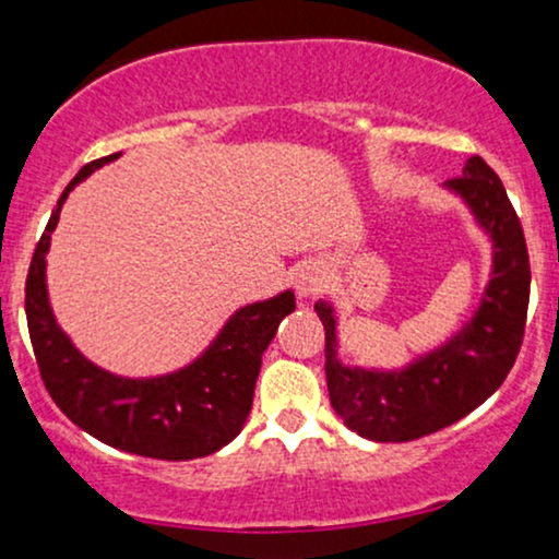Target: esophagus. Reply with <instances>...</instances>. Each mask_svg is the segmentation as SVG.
<instances>
[{"label":"esophagus","instance_id":"1","mask_svg":"<svg viewBox=\"0 0 559 559\" xmlns=\"http://www.w3.org/2000/svg\"><path fill=\"white\" fill-rule=\"evenodd\" d=\"M294 288H297L299 299H307L312 297V294H318L320 288H323V271H320L318 265H299L297 273H294Z\"/></svg>","mask_w":559,"mask_h":559}]
</instances>
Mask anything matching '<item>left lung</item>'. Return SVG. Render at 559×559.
Instances as JSON below:
<instances>
[{
	"mask_svg": "<svg viewBox=\"0 0 559 559\" xmlns=\"http://www.w3.org/2000/svg\"><path fill=\"white\" fill-rule=\"evenodd\" d=\"M491 241V278L473 318L404 368L346 365L338 357L336 310L316 301L325 329L331 407L346 428L370 441H413L452 426L502 386L523 344L531 294L525 236L499 176L478 155L444 183Z\"/></svg>",
	"mask_w": 559,
	"mask_h": 559,
	"instance_id": "left-lung-1",
	"label": "left lung"
}]
</instances>
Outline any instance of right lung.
Instances as JSON below:
<instances>
[{"instance_id": "obj_1", "label": "right lung", "mask_w": 559, "mask_h": 559, "mask_svg": "<svg viewBox=\"0 0 559 559\" xmlns=\"http://www.w3.org/2000/svg\"><path fill=\"white\" fill-rule=\"evenodd\" d=\"M118 157L115 152L83 165L57 199L36 243L25 281V318L38 370L57 407L102 444L155 460L207 457L234 441L247 423L262 352L297 301L286 288L239 307L197 360L165 376H118L83 357L49 305L47 252L70 191Z\"/></svg>"}]
</instances>
